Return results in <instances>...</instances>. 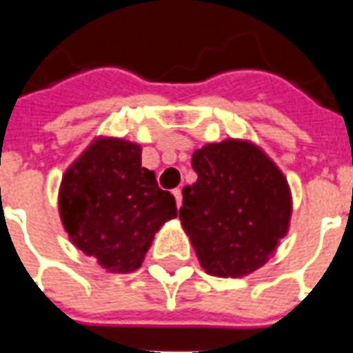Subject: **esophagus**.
I'll list each match as a JSON object with an SVG mask.
<instances>
[{
    "label": "esophagus",
    "mask_w": 353,
    "mask_h": 353,
    "mask_svg": "<svg viewBox=\"0 0 353 353\" xmlns=\"http://www.w3.org/2000/svg\"><path fill=\"white\" fill-rule=\"evenodd\" d=\"M174 196H176L177 208H181V200H183V194H181V189H174Z\"/></svg>",
    "instance_id": "obj_1"
}]
</instances>
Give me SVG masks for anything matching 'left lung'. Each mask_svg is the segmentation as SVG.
I'll use <instances>...</instances> for the list:
<instances>
[{
	"mask_svg": "<svg viewBox=\"0 0 353 353\" xmlns=\"http://www.w3.org/2000/svg\"><path fill=\"white\" fill-rule=\"evenodd\" d=\"M196 183L183 189L179 219L202 268L240 278L265 265L288 234V179L259 147L225 139L192 153Z\"/></svg>",
	"mask_w": 353,
	"mask_h": 353,
	"instance_id": "obj_1",
	"label": "left lung"
}]
</instances>
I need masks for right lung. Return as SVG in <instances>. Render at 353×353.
I'll use <instances>...</instances> for the list:
<instances>
[{
    "mask_svg": "<svg viewBox=\"0 0 353 353\" xmlns=\"http://www.w3.org/2000/svg\"><path fill=\"white\" fill-rule=\"evenodd\" d=\"M70 240L109 272L143 263L154 232L177 215L176 199L141 166V147L126 139H94L68 168L58 194Z\"/></svg>",
    "mask_w": 353,
    "mask_h": 353,
    "instance_id": "add662e5",
    "label": "right lung"
}]
</instances>
